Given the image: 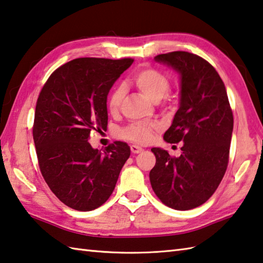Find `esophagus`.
Segmentation results:
<instances>
[{
    "label": "esophagus",
    "mask_w": 263,
    "mask_h": 263,
    "mask_svg": "<svg viewBox=\"0 0 263 263\" xmlns=\"http://www.w3.org/2000/svg\"><path fill=\"white\" fill-rule=\"evenodd\" d=\"M130 150H132L133 153H141L143 151V147L138 146V145H132Z\"/></svg>",
    "instance_id": "obj_1"
}]
</instances>
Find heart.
I'll use <instances>...</instances> for the list:
<instances>
[{"instance_id":"1","label":"heart","mask_w":263,"mask_h":263,"mask_svg":"<svg viewBox=\"0 0 263 263\" xmlns=\"http://www.w3.org/2000/svg\"><path fill=\"white\" fill-rule=\"evenodd\" d=\"M130 81L136 88L144 93L152 102H160L170 92L171 83L168 78L161 72L153 70V68H142L133 74ZM125 96V87L122 85L116 87L108 98V110L115 113L119 110L121 102ZM155 126L148 123L136 122L126 127L121 132L122 137L137 143H146L152 138Z\"/></svg>"}]
</instances>
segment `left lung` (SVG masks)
<instances>
[{
  "instance_id": "obj_1",
  "label": "left lung",
  "mask_w": 263,
  "mask_h": 263,
  "mask_svg": "<svg viewBox=\"0 0 263 263\" xmlns=\"http://www.w3.org/2000/svg\"><path fill=\"white\" fill-rule=\"evenodd\" d=\"M155 61L180 76V105L163 140L183 142V145L177 158L161 147L151 148L156 165L150 172V182L168 207L192 210L209 200L223 178L234 117L224 83L205 59L174 51L158 54Z\"/></svg>"
}]
</instances>
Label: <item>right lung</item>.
<instances>
[{"instance_id":"obj_1","label":"right lung","mask_w":263,"mask_h":263,"mask_svg":"<svg viewBox=\"0 0 263 263\" xmlns=\"http://www.w3.org/2000/svg\"><path fill=\"white\" fill-rule=\"evenodd\" d=\"M134 59L78 58L58 67L36 102L33 138L39 166L50 190L73 210L88 212L105 202L130 156L123 142L103 152L88 142L107 128V95Z\"/></svg>"}]
</instances>
